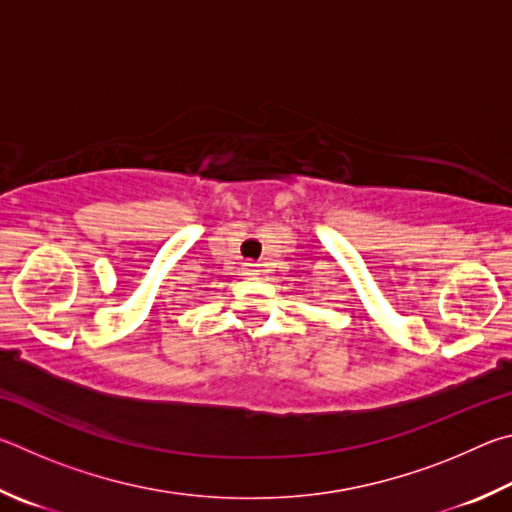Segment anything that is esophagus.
<instances>
[{
    "mask_svg": "<svg viewBox=\"0 0 512 512\" xmlns=\"http://www.w3.org/2000/svg\"><path fill=\"white\" fill-rule=\"evenodd\" d=\"M258 272H261V270H258V265H254V263L242 265V276H256Z\"/></svg>",
    "mask_w": 512,
    "mask_h": 512,
    "instance_id": "obj_1",
    "label": "esophagus"
}]
</instances>
